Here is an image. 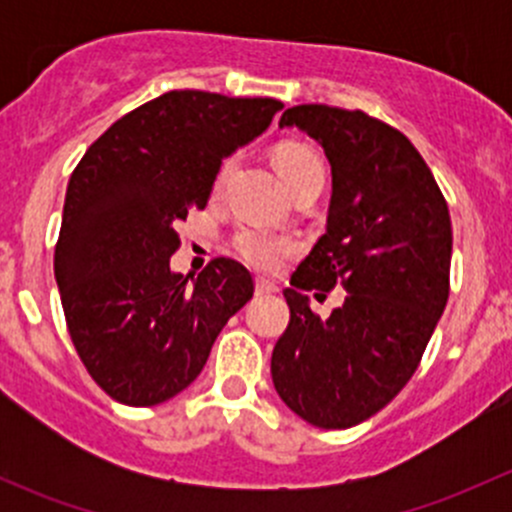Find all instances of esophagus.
Wrapping results in <instances>:
<instances>
[{
  "label": "esophagus",
  "mask_w": 512,
  "mask_h": 512,
  "mask_svg": "<svg viewBox=\"0 0 512 512\" xmlns=\"http://www.w3.org/2000/svg\"><path fill=\"white\" fill-rule=\"evenodd\" d=\"M255 289H257V294H275V292H280V287H277L275 282L265 280V277H257Z\"/></svg>",
  "instance_id": "34e87169"
}]
</instances>
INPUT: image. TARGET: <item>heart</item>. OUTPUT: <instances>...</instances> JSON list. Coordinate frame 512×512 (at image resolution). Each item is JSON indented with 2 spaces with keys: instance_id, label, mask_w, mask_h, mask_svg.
Returning <instances> with one entry per match:
<instances>
[{
  "instance_id": "b5f03b06",
  "label": "heart",
  "mask_w": 512,
  "mask_h": 512,
  "mask_svg": "<svg viewBox=\"0 0 512 512\" xmlns=\"http://www.w3.org/2000/svg\"><path fill=\"white\" fill-rule=\"evenodd\" d=\"M275 165L280 170L285 185L294 183V180L302 178L304 173L314 168H324L322 158L312 151L309 146L302 143H285V146L277 148L275 153ZM227 173H230V163H225L220 168L218 180H215V190L223 188ZM297 240L282 232L265 230V227H245L240 235L235 237V250L240 252V257L245 262H250L252 267L262 272H275L289 260V257L297 252Z\"/></svg>"
}]
</instances>
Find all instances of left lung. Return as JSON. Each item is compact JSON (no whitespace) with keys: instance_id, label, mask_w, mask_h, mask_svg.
Returning a JSON list of instances; mask_svg holds the SVG:
<instances>
[{"instance_id":"8db88e82","label":"left lung","mask_w":512,"mask_h":512,"mask_svg":"<svg viewBox=\"0 0 512 512\" xmlns=\"http://www.w3.org/2000/svg\"><path fill=\"white\" fill-rule=\"evenodd\" d=\"M332 165L327 232L285 289L289 324L272 352V381L317 428H352L414 376L448 302L453 230L436 178L414 143L364 111L304 103L282 113ZM345 287L327 320L306 292Z\"/></svg>"}]
</instances>
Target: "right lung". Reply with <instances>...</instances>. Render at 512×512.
Returning <instances> with one entry per match:
<instances>
[{
  "mask_svg": "<svg viewBox=\"0 0 512 512\" xmlns=\"http://www.w3.org/2000/svg\"><path fill=\"white\" fill-rule=\"evenodd\" d=\"M275 98L168 91L118 118L71 173L54 275L81 361L111 399L156 406L193 384L252 275L230 257L170 270L227 156L267 131Z\"/></svg>",
  "mask_w": 512,
  "mask_h": 512,
  "instance_id": "obj_1",
  "label": "right lung"
}]
</instances>
